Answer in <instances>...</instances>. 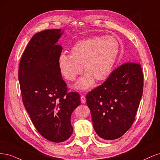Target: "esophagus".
Instances as JSON below:
<instances>
[{
	"label": "esophagus",
	"instance_id": "obj_1",
	"mask_svg": "<svg viewBox=\"0 0 160 160\" xmlns=\"http://www.w3.org/2000/svg\"><path fill=\"white\" fill-rule=\"evenodd\" d=\"M80 100H81V102L82 104H85L86 102V97L84 96H81L80 97Z\"/></svg>",
	"mask_w": 160,
	"mask_h": 160
}]
</instances>
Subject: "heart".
Returning a JSON list of instances; mask_svg holds the SVG:
<instances>
[{"label": "heart", "instance_id": "obj_1", "mask_svg": "<svg viewBox=\"0 0 160 160\" xmlns=\"http://www.w3.org/2000/svg\"><path fill=\"white\" fill-rule=\"evenodd\" d=\"M119 52V42L114 37L94 36L76 42L70 50V55L62 53L58 66L61 74L70 81L74 80L84 68L86 73L76 82L75 87L86 90L95 80L102 82L108 78Z\"/></svg>", "mask_w": 160, "mask_h": 160}]
</instances>
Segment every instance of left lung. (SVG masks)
Returning <instances> with one entry per match:
<instances>
[{
	"instance_id": "obj_1",
	"label": "left lung",
	"mask_w": 160,
	"mask_h": 160,
	"mask_svg": "<svg viewBox=\"0 0 160 160\" xmlns=\"http://www.w3.org/2000/svg\"><path fill=\"white\" fill-rule=\"evenodd\" d=\"M143 76L135 62L121 65L101 86L86 95L93 127L101 138L112 140L130 128L142 96Z\"/></svg>"
}]
</instances>
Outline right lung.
<instances>
[{"mask_svg": "<svg viewBox=\"0 0 160 160\" xmlns=\"http://www.w3.org/2000/svg\"><path fill=\"white\" fill-rule=\"evenodd\" d=\"M63 33L60 28L35 34L22 54L18 70L25 109L40 135L56 143L71 136V115L81 102L78 93H67V84L58 66L62 46L57 42Z\"/></svg>", "mask_w": 160, "mask_h": 160, "instance_id": "add662e5", "label": "right lung"}]
</instances>
